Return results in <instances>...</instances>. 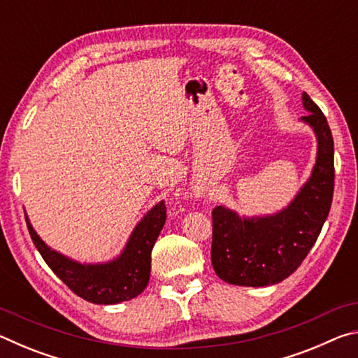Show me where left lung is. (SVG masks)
<instances>
[{
    "label": "left lung",
    "instance_id": "8db88e82",
    "mask_svg": "<svg viewBox=\"0 0 358 358\" xmlns=\"http://www.w3.org/2000/svg\"><path fill=\"white\" fill-rule=\"evenodd\" d=\"M306 117L317 137L311 177L280 213L245 217L226 207L213 210L211 265L222 281L262 287L281 282L299 268L329 216L335 186L333 137L322 110L303 93Z\"/></svg>",
    "mask_w": 358,
    "mask_h": 358
}]
</instances>
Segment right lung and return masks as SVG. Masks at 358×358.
Returning <instances> with one entry per match:
<instances>
[{
    "label": "right lung",
    "mask_w": 358,
    "mask_h": 358,
    "mask_svg": "<svg viewBox=\"0 0 358 358\" xmlns=\"http://www.w3.org/2000/svg\"><path fill=\"white\" fill-rule=\"evenodd\" d=\"M166 211L164 201L156 203L132 230L123 252L106 264H80L63 256L41 240L28 216L25 220L42 259L72 292L96 305H115L134 299L147 287L151 250L164 227Z\"/></svg>",
    "instance_id": "1"
}]
</instances>
